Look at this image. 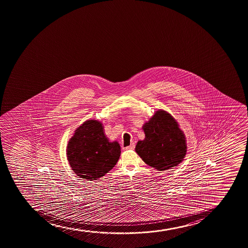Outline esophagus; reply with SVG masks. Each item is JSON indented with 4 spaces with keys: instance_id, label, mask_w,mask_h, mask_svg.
I'll return each mask as SVG.
<instances>
[{
    "instance_id": "1",
    "label": "esophagus",
    "mask_w": 248,
    "mask_h": 248,
    "mask_svg": "<svg viewBox=\"0 0 248 248\" xmlns=\"http://www.w3.org/2000/svg\"><path fill=\"white\" fill-rule=\"evenodd\" d=\"M134 148H135V144L132 143V144L129 145L128 147L124 148V149H125V150H134Z\"/></svg>"
}]
</instances>
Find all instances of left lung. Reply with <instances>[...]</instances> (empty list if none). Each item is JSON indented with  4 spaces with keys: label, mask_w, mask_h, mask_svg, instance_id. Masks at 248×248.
<instances>
[{
    "label": "left lung",
    "mask_w": 248,
    "mask_h": 248,
    "mask_svg": "<svg viewBox=\"0 0 248 248\" xmlns=\"http://www.w3.org/2000/svg\"><path fill=\"white\" fill-rule=\"evenodd\" d=\"M142 128L145 140L138 142L135 151L146 164L165 170L182 162L186 153V138L170 114L156 111Z\"/></svg>",
    "instance_id": "left-lung-1"
}]
</instances>
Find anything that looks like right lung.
<instances>
[{"label":"right lung","mask_w":248,"mask_h":248,"mask_svg":"<svg viewBox=\"0 0 248 248\" xmlns=\"http://www.w3.org/2000/svg\"><path fill=\"white\" fill-rule=\"evenodd\" d=\"M120 146L109 142L104 134L102 124L87 120L76 130L67 148V160L81 178L95 181L104 176L116 165Z\"/></svg>","instance_id":"add662e5"}]
</instances>
